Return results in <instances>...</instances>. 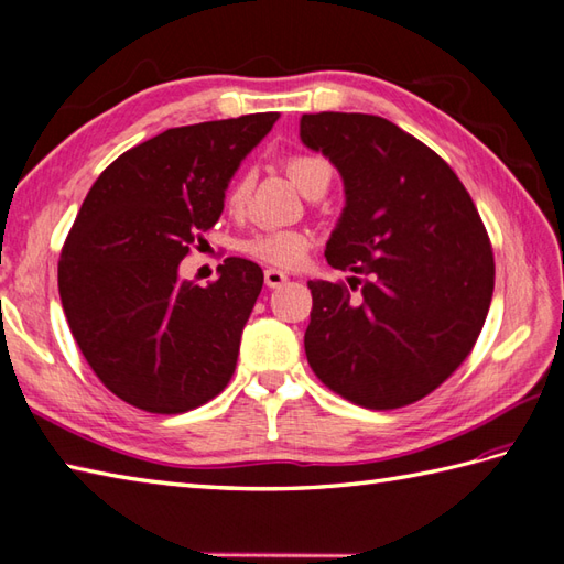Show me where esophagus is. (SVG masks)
I'll use <instances>...</instances> for the list:
<instances>
[{
    "instance_id": "1",
    "label": "esophagus",
    "mask_w": 564,
    "mask_h": 564,
    "mask_svg": "<svg viewBox=\"0 0 564 564\" xmlns=\"http://www.w3.org/2000/svg\"><path fill=\"white\" fill-rule=\"evenodd\" d=\"M263 283H267V289H281L283 283H289V275L279 269H267L263 271Z\"/></svg>"
}]
</instances>
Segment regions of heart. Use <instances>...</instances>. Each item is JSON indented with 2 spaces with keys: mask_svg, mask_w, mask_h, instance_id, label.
Returning a JSON list of instances; mask_svg holds the SVG:
<instances>
[{
  "mask_svg": "<svg viewBox=\"0 0 564 564\" xmlns=\"http://www.w3.org/2000/svg\"><path fill=\"white\" fill-rule=\"evenodd\" d=\"M285 170L293 178V184L307 194L322 176H332V166L319 154H295L285 162ZM249 198V176L239 174L232 178V184L227 186L225 206L230 213H242ZM315 237L307 230H297V227H283V230H261L251 235L242 249L254 259L271 263L279 269H295L307 259V251L313 247Z\"/></svg>",
  "mask_w": 564,
  "mask_h": 564,
  "instance_id": "b5f03b06",
  "label": "heart"
}]
</instances>
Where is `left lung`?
<instances>
[{
  "mask_svg": "<svg viewBox=\"0 0 564 564\" xmlns=\"http://www.w3.org/2000/svg\"><path fill=\"white\" fill-rule=\"evenodd\" d=\"M303 145L344 182L325 257L351 271L307 281V364L327 388L368 410L436 390L480 337L495 291L485 225L460 178L434 150L380 116L305 113Z\"/></svg>",
  "mask_w": 564,
  "mask_h": 564,
  "instance_id": "left-lung-1",
  "label": "left lung"
}]
</instances>
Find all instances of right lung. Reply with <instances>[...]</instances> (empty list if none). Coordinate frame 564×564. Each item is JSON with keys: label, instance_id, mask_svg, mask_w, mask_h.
<instances>
[{"label": "right lung", "instance_id": "obj_1", "mask_svg": "<svg viewBox=\"0 0 564 564\" xmlns=\"http://www.w3.org/2000/svg\"><path fill=\"white\" fill-rule=\"evenodd\" d=\"M275 121L251 113L164 130L123 152L82 203L59 257V301L94 373L138 410L188 412L235 373L261 269L230 257L200 289L178 263L218 223L227 184Z\"/></svg>", "mask_w": 564, "mask_h": 564}]
</instances>
